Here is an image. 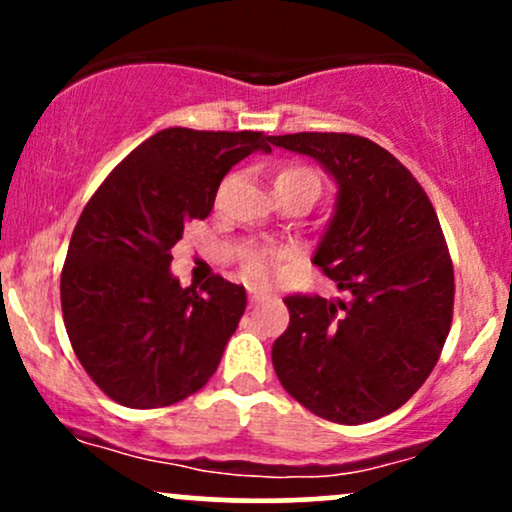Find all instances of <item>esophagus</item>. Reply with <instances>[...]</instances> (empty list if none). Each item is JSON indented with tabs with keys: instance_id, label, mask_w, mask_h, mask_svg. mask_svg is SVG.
I'll list each match as a JSON object with an SVG mask.
<instances>
[{
	"instance_id": "34e87169",
	"label": "esophagus",
	"mask_w": 512,
	"mask_h": 512,
	"mask_svg": "<svg viewBox=\"0 0 512 512\" xmlns=\"http://www.w3.org/2000/svg\"><path fill=\"white\" fill-rule=\"evenodd\" d=\"M269 293H262V291H250V303H262L267 301Z\"/></svg>"
}]
</instances>
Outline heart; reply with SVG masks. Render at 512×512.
<instances>
[{"mask_svg":"<svg viewBox=\"0 0 512 512\" xmlns=\"http://www.w3.org/2000/svg\"><path fill=\"white\" fill-rule=\"evenodd\" d=\"M291 182H315L317 178L313 170H308L305 166H298V163H286V166L279 168L274 178V187L276 185H291ZM281 252L274 250H252L245 255L243 260V272L252 284H269L276 274V262H279Z\"/></svg>","mask_w":512,"mask_h":512,"instance_id":"b5f03b06","label":"heart"}]
</instances>
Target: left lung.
<instances>
[{"instance_id": "obj_1", "label": "left lung", "mask_w": 512, "mask_h": 512, "mask_svg": "<svg viewBox=\"0 0 512 512\" xmlns=\"http://www.w3.org/2000/svg\"><path fill=\"white\" fill-rule=\"evenodd\" d=\"M322 163L337 207L313 264L349 301L293 293L272 346L284 390L334 424H368L402 407L438 363L452 322L455 274L436 209L383 146L339 132L272 137Z\"/></svg>"}]
</instances>
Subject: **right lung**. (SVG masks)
Here are the masks:
<instances>
[{"label": "right lung", "instance_id": "right-lung-1", "mask_svg": "<svg viewBox=\"0 0 512 512\" xmlns=\"http://www.w3.org/2000/svg\"><path fill=\"white\" fill-rule=\"evenodd\" d=\"M262 132H156L88 199L69 240L64 327L91 380L122 407L158 409L195 395L219 368L245 313V289L211 276L182 289L170 274L185 223L207 219L223 175Z\"/></svg>", "mask_w": 512, "mask_h": 512}]
</instances>
